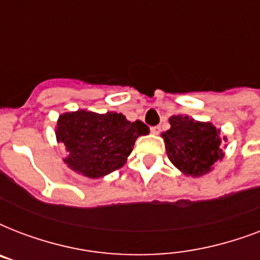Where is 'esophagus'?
I'll return each instance as SVG.
<instances>
[{
  "instance_id": "34e87169",
  "label": "esophagus",
  "mask_w": 260,
  "mask_h": 260,
  "mask_svg": "<svg viewBox=\"0 0 260 260\" xmlns=\"http://www.w3.org/2000/svg\"><path fill=\"white\" fill-rule=\"evenodd\" d=\"M159 132H160V126L156 125V126H152L151 128V134H154V135H158Z\"/></svg>"
}]
</instances>
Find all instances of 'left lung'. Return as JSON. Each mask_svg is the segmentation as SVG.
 <instances>
[{
	"label": "left lung",
	"instance_id": "8db88e82",
	"mask_svg": "<svg viewBox=\"0 0 260 260\" xmlns=\"http://www.w3.org/2000/svg\"><path fill=\"white\" fill-rule=\"evenodd\" d=\"M170 129L163 132L167 156L186 177H202L224 158L221 129L209 121H197L189 116H171ZM225 148V147H224Z\"/></svg>",
	"mask_w": 260,
	"mask_h": 260
}]
</instances>
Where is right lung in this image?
<instances>
[{
    "label": "right lung",
    "mask_w": 260,
    "mask_h": 260,
    "mask_svg": "<svg viewBox=\"0 0 260 260\" xmlns=\"http://www.w3.org/2000/svg\"><path fill=\"white\" fill-rule=\"evenodd\" d=\"M150 134L142 121H128L121 113H95L79 109L59 116L55 135L66 147L67 167L98 179L126 163L139 136Z\"/></svg>",
    "instance_id": "obj_1"
}]
</instances>
